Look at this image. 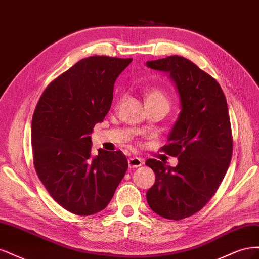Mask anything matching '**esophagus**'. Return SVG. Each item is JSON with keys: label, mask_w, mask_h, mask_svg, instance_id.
<instances>
[{"label": "esophagus", "mask_w": 259, "mask_h": 259, "mask_svg": "<svg viewBox=\"0 0 259 259\" xmlns=\"http://www.w3.org/2000/svg\"><path fill=\"white\" fill-rule=\"evenodd\" d=\"M144 164V161L142 158H137V156H133V158L128 159V166L130 168H136L142 166Z\"/></svg>", "instance_id": "obj_1"}]
</instances>
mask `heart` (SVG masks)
<instances>
[{
	"label": "heart",
	"instance_id": "obj_1",
	"mask_svg": "<svg viewBox=\"0 0 259 259\" xmlns=\"http://www.w3.org/2000/svg\"><path fill=\"white\" fill-rule=\"evenodd\" d=\"M146 101H162V103L168 105V98L165 92L156 88H151L147 91Z\"/></svg>",
	"mask_w": 259,
	"mask_h": 259
}]
</instances>
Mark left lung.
<instances>
[{"mask_svg": "<svg viewBox=\"0 0 259 259\" xmlns=\"http://www.w3.org/2000/svg\"><path fill=\"white\" fill-rule=\"evenodd\" d=\"M147 67L169 74L180 98V113L161 150L177 156L175 167L155 159L146 161L155 174L147 191L150 208L179 221L203 208L217 191L232 156L228 106L221 85L192 61L168 56Z\"/></svg>", "mask_w": 259, "mask_h": 259, "instance_id": "8db88e82", "label": "left lung"}]
</instances>
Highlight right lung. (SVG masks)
Returning <instances> with one entry per match:
<instances>
[{"label": "right lung", "mask_w": 259, "mask_h": 259, "mask_svg": "<svg viewBox=\"0 0 259 259\" xmlns=\"http://www.w3.org/2000/svg\"><path fill=\"white\" fill-rule=\"evenodd\" d=\"M132 60L81 59L46 88L35 107L31 142L36 174L51 197L72 214L103 210L126 173L122 151L98 149L92 155L90 134L110 110L114 82Z\"/></svg>", "instance_id": "add662e5"}]
</instances>
